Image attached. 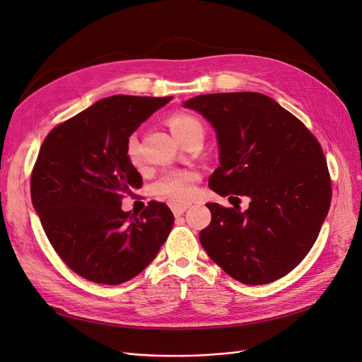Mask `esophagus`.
<instances>
[{
	"label": "esophagus",
	"mask_w": 362,
	"mask_h": 362,
	"mask_svg": "<svg viewBox=\"0 0 362 362\" xmlns=\"http://www.w3.org/2000/svg\"><path fill=\"white\" fill-rule=\"evenodd\" d=\"M170 208L175 216H181L189 208V204H170Z\"/></svg>",
	"instance_id": "34e87169"
}]
</instances>
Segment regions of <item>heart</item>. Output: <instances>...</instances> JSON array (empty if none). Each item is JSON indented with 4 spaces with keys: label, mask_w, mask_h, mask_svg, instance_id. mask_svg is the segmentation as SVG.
Returning <instances> with one entry per match:
<instances>
[{
    "label": "heart",
    "mask_w": 362,
    "mask_h": 362,
    "mask_svg": "<svg viewBox=\"0 0 362 362\" xmlns=\"http://www.w3.org/2000/svg\"><path fill=\"white\" fill-rule=\"evenodd\" d=\"M169 127L172 129V133L181 141L193 133L204 134V127L201 124V120L190 115L170 116ZM125 154L128 161L133 164V166L136 168L140 166L141 154H140L137 136L131 134L127 139ZM198 180H199V175L194 170H187V169L169 170L164 175H161L158 181L154 184V193L161 196V198L169 199L173 204H181V202L189 201L194 194V185L198 182Z\"/></svg>",
    "instance_id": "b5f03b06"
}]
</instances>
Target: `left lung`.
Masks as SVG:
<instances>
[{"label":"left lung","instance_id":"left-lung-1","mask_svg":"<svg viewBox=\"0 0 362 362\" xmlns=\"http://www.w3.org/2000/svg\"><path fill=\"white\" fill-rule=\"evenodd\" d=\"M184 107L199 112L217 133L221 166L208 187L250 201L245 211L238 204H206L211 223L199 234L202 247L246 286L286 276L311 250L331 206V177L319 140L257 92L199 95Z\"/></svg>","mask_w":362,"mask_h":362}]
</instances>
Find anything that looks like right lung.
Segmentation results:
<instances>
[{
    "label": "right lung",
    "instance_id": "right-lung-1",
    "mask_svg": "<svg viewBox=\"0 0 362 362\" xmlns=\"http://www.w3.org/2000/svg\"><path fill=\"white\" fill-rule=\"evenodd\" d=\"M172 100L108 96L54 127L31 172V202L49 243L76 275L105 286L137 276L168 240L173 214L151 201L139 217L120 205L140 189L127 139Z\"/></svg>",
    "mask_w": 362,
    "mask_h": 362
}]
</instances>
